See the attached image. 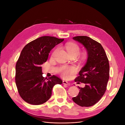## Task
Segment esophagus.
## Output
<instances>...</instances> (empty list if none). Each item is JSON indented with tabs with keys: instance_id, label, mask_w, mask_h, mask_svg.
Wrapping results in <instances>:
<instances>
[{
	"instance_id": "1",
	"label": "esophagus",
	"mask_w": 125,
	"mask_h": 125,
	"mask_svg": "<svg viewBox=\"0 0 125 125\" xmlns=\"http://www.w3.org/2000/svg\"><path fill=\"white\" fill-rule=\"evenodd\" d=\"M62 83H63V84H66V85H70L69 83L68 82L66 81H62Z\"/></svg>"
}]
</instances>
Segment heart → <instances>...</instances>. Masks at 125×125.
I'll return each mask as SVG.
<instances>
[{
  "label": "heart",
  "mask_w": 125,
  "mask_h": 125,
  "mask_svg": "<svg viewBox=\"0 0 125 125\" xmlns=\"http://www.w3.org/2000/svg\"><path fill=\"white\" fill-rule=\"evenodd\" d=\"M65 48L70 56H78L79 54V52H80V47H79V45L74 43H67L65 45ZM57 51V50H55L53 52L52 54V56H55ZM59 71L62 77L67 78L69 77V75L71 73H73L74 72H75V68L73 67H68L66 66H62L60 68Z\"/></svg>",
  "instance_id": "b5f03b06"
}]
</instances>
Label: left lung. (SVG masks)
I'll return each instance as SVG.
<instances>
[{"instance_id":"8db88e82","label":"left lung","mask_w":125,"mask_h":125,"mask_svg":"<svg viewBox=\"0 0 125 125\" xmlns=\"http://www.w3.org/2000/svg\"><path fill=\"white\" fill-rule=\"evenodd\" d=\"M73 39L84 46L88 59L74 80L85 85L79 88L80 92L73 100L80 106H91L100 101L106 90L109 77L108 59L101 44L95 40L86 36H75Z\"/></svg>"}]
</instances>
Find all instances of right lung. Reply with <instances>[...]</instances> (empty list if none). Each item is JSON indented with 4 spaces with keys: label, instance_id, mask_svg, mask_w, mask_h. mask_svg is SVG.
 <instances>
[{
    "label": "right lung",
    "instance_id": "1",
    "mask_svg": "<svg viewBox=\"0 0 125 125\" xmlns=\"http://www.w3.org/2000/svg\"><path fill=\"white\" fill-rule=\"evenodd\" d=\"M64 40L44 36L26 44L21 51L16 65V83L18 92L24 101L32 105H41L52 95L53 86L62 81L53 75L43 77L41 65L46 62L49 53L56 45Z\"/></svg>",
    "mask_w": 125,
    "mask_h": 125
}]
</instances>
